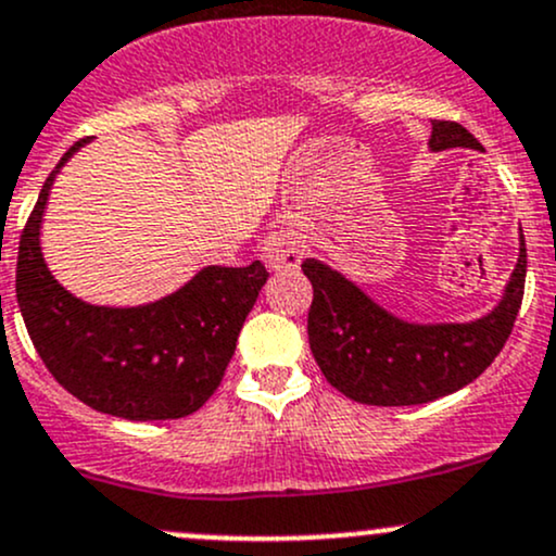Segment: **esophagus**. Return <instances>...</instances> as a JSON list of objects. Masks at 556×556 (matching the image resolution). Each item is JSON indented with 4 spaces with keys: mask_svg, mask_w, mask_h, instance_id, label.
Segmentation results:
<instances>
[{
    "mask_svg": "<svg viewBox=\"0 0 556 556\" xmlns=\"http://www.w3.org/2000/svg\"><path fill=\"white\" fill-rule=\"evenodd\" d=\"M264 258L274 271H290V268H298V264H301L303 253L295 237L285 235V231H277V235L266 237Z\"/></svg>",
    "mask_w": 556,
    "mask_h": 556,
    "instance_id": "34e87169",
    "label": "esophagus"
}]
</instances>
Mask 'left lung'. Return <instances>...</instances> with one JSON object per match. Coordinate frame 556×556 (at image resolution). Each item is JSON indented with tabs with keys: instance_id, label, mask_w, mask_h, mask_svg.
<instances>
[{
	"instance_id": "8db88e82",
	"label": "left lung",
	"mask_w": 556,
	"mask_h": 556,
	"mask_svg": "<svg viewBox=\"0 0 556 556\" xmlns=\"http://www.w3.org/2000/svg\"><path fill=\"white\" fill-rule=\"evenodd\" d=\"M430 148L480 150V142L456 121H432ZM301 268L314 288L311 353L329 386L358 404L417 406L469 386L491 367L522 306L528 250L520 237L502 303L469 325H408L319 261L306 258Z\"/></svg>"
}]
</instances>
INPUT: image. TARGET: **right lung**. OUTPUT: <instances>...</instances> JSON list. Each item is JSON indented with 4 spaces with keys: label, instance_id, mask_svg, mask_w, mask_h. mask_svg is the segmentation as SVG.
<instances>
[{
    "label": "right lung",
    "instance_id": "1",
    "mask_svg": "<svg viewBox=\"0 0 556 556\" xmlns=\"http://www.w3.org/2000/svg\"><path fill=\"white\" fill-rule=\"evenodd\" d=\"M76 142L47 176L17 248V306L45 367L78 401L113 417L179 419L222 386L242 321L266 285L261 261L208 266L185 288L139 308H105L73 298L41 258L47 194Z\"/></svg>",
    "mask_w": 556,
    "mask_h": 556
}]
</instances>
